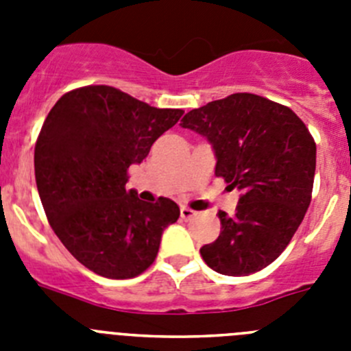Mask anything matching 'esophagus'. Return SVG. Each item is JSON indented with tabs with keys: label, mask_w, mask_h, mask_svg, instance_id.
Returning <instances> with one entry per match:
<instances>
[{
	"label": "esophagus",
	"mask_w": 351,
	"mask_h": 351,
	"mask_svg": "<svg viewBox=\"0 0 351 351\" xmlns=\"http://www.w3.org/2000/svg\"><path fill=\"white\" fill-rule=\"evenodd\" d=\"M195 214H197V213H195V210H191L190 207H181V218L186 219V221L193 218Z\"/></svg>",
	"instance_id": "1"
}]
</instances>
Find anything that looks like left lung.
I'll return each instance as SVG.
<instances>
[{
    "mask_svg": "<svg viewBox=\"0 0 351 351\" xmlns=\"http://www.w3.org/2000/svg\"><path fill=\"white\" fill-rule=\"evenodd\" d=\"M182 128L207 138L218 178L241 191L234 216L219 210L221 234L200 247L225 276L262 271L283 253L311 202L316 144L291 108L251 93L193 108Z\"/></svg>",
    "mask_w": 351,
    "mask_h": 351,
    "instance_id": "left-lung-1",
    "label": "left lung"
}]
</instances>
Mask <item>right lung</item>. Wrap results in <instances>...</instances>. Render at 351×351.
Wrapping results in <instances>:
<instances>
[{
	"label": "right lung",
	"instance_id": "1",
	"mask_svg": "<svg viewBox=\"0 0 351 351\" xmlns=\"http://www.w3.org/2000/svg\"><path fill=\"white\" fill-rule=\"evenodd\" d=\"M181 116L110 86L73 89L51 108L35 145L36 188L54 234L89 271L128 280L156 258L181 210L126 190L128 169Z\"/></svg>",
	"mask_w": 351,
	"mask_h": 351
}]
</instances>
